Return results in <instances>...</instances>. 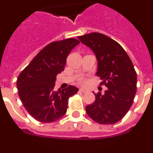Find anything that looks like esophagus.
<instances>
[{"mask_svg": "<svg viewBox=\"0 0 153 153\" xmlns=\"http://www.w3.org/2000/svg\"><path fill=\"white\" fill-rule=\"evenodd\" d=\"M80 91H81V92H82V93H87L88 91L87 89H85V88H80Z\"/></svg>", "mask_w": 153, "mask_h": 153, "instance_id": "esophagus-1", "label": "esophagus"}]
</instances>
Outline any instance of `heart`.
Here are the masks:
<instances>
[{
    "label": "heart",
    "mask_w": 153,
    "mask_h": 153,
    "mask_svg": "<svg viewBox=\"0 0 153 153\" xmlns=\"http://www.w3.org/2000/svg\"><path fill=\"white\" fill-rule=\"evenodd\" d=\"M83 82H84V81H83Z\"/></svg>",
    "instance_id": "b5f03b06"
}]
</instances>
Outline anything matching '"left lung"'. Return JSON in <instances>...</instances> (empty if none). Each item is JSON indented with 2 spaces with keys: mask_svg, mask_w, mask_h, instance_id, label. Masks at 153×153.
<instances>
[{
  "mask_svg": "<svg viewBox=\"0 0 153 153\" xmlns=\"http://www.w3.org/2000/svg\"><path fill=\"white\" fill-rule=\"evenodd\" d=\"M78 39L96 54L97 75L108 89L86 106L87 114L101 125H112L122 119L132 105L137 92V73L126 51L117 41L103 34L92 32Z\"/></svg>",
  "mask_w": 153,
  "mask_h": 153,
  "instance_id": "8db88e82",
  "label": "left lung"
}]
</instances>
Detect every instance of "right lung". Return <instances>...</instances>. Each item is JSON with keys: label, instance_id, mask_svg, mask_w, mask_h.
Masks as SVG:
<instances>
[{"label": "right lung", "instance_id": "1", "mask_svg": "<svg viewBox=\"0 0 153 153\" xmlns=\"http://www.w3.org/2000/svg\"><path fill=\"white\" fill-rule=\"evenodd\" d=\"M79 43L75 38L51 42L19 75V96L27 112L38 122L50 123L62 118L67 111L69 97L78 91L72 85L62 91H53V88L56 77L64 70L67 56Z\"/></svg>", "mask_w": 153, "mask_h": 153}]
</instances>
